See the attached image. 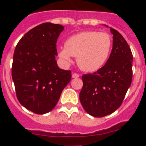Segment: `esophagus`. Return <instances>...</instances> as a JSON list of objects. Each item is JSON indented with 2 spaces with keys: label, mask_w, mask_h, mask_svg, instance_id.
Masks as SVG:
<instances>
[{
  "label": "esophagus",
  "mask_w": 146,
  "mask_h": 146,
  "mask_svg": "<svg viewBox=\"0 0 146 146\" xmlns=\"http://www.w3.org/2000/svg\"><path fill=\"white\" fill-rule=\"evenodd\" d=\"M80 75L77 73H74V74H72V78H77V77H79Z\"/></svg>",
  "instance_id": "esophagus-1"
}]
</instances>
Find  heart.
<instances>
[{
    "instance_id": "heart-1",
    "label": "heart",
    "mask_w": 146,
    "mask_h": 146,
    "mask_svg": "<svg viewBox=\"0 0 146 146\" xmlns=\"http://www.w3.org/2000/svg\"><path fill=\"white\" fill-rule=\"evenodd\" d=\"M113 47V38L107 32L88 31L69 37L65 47L58 51L60 58L66 64L77 57L78 66L85 72L97 71L108 60Z\"/></svg>"
}]
</instances>
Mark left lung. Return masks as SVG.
Masks as SVG:
<instances>
[{
  "mask_svg": "<svg viewBox=\"0 0 146 146\" xmlns=\"http://www.w3.org/2000/svg\"><path fill=\"white\" fill-rule=\"evenodd\" d=\"M110 31L113 49L105 65L82 76L80 101L89 115L97 118L111 114L121 106L132 80L131 49L119 32L113 28Z\"/></svg>",
  "mask_w": 146,
  "mask_h": 146,
  "instance_id": "left-lung-1",
  "label": "left lung"
}]
</instances>
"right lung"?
<instances>
[{
    "mask_svg": "<svg viewBox=\"0 0 146 146\" xmlns=\"http://www.w3.org/2000/svg\"><path fill=\"white\" fill-rule=\"evenodd\" d=\"M64 26L45 23L27 32L15 47L11 76L18 101L36 114L51 111L72 78L55 60L56 42Z\"/></svg>",
    "mask_w": 146,
    "mask_h": 146,
    "instance_id": "right-lung-1",
    "label": "right lung"
}]
</instances>
